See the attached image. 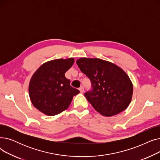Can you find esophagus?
Returning a JSON list of instances; mask_svg holds the SVG:
<instances>
[{"label": "esophagus", "mask_w": 160, "mask_h": 160, "mask_svg": "<svg viewBox=\"0 0 160 160\" xmlns=\"http://www.w3.org/2000/svg\"><path fill=\"white\" fill-rule=\"evenodd\" d=\"M79 90H80V93H83V92H84V88H83V87H81V88H80Z\"/></svg>", "instance_id": "obj_1"}]
</instances>
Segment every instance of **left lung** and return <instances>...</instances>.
<instances>
[{"label":"left lung","mask_w":160,"mask_h":160,"mask_svg":"<svg viewBox=\"0 0 160 160\" xmlns=\"http://www.w3.org/2000/svg\"><path fill=\"white\" fill-rule=\"evenodd\" d=\"M77 63L91 82L93 90L86 93L85 96L97 112L112 117L128 107L132 98L133 83L120 67L99 58H81Z\"/></svg>","instance_id":"obj_1"}]
</instances>
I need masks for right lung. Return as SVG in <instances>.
Returning <instances> with one entry per match:
<instances>
[{
    "instance_id": "1",
    "label": "right lung",
    "mask_w": 160,
    "mask_h": 160,
    "mask_svg": "<svg viewBox=\"0 0 160 160\" xmlns=\"http://www.w3.org/2000/svg\"><path fill=\"white\" fill-rule=\"evenodd\" d=\"M74 62L73 58L56 59L42 64L30 80L28 91L36 109L48 116L62 113L69 108L80 91L72 88L65 77Z\"/></svg>"
}]
</instances>
